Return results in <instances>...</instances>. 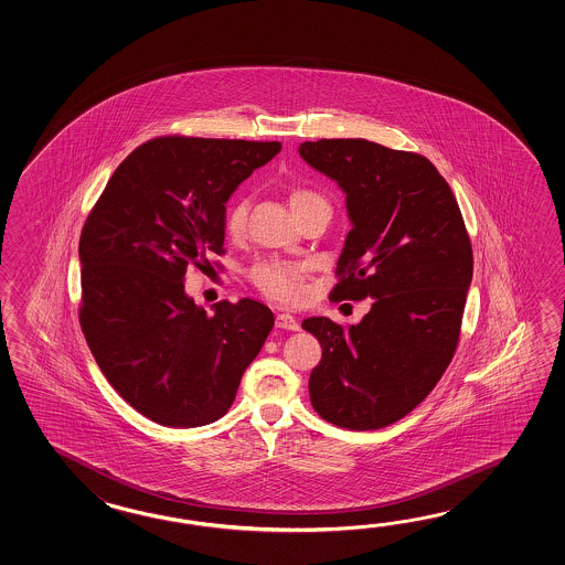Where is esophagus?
<instances>
[{"label":"esophagus","instance_id":"obj_1","mask_svg":"<svg viewBox=\"0 0 565 565\" xmlns=\"http://www.w3.org/2000/svg\"><path fill=\"white\" fill-rule=\"evenodd\" d=\"M277 327L278 329H287V331H299V321L288 312H280V315H277Z\"/></svg>","mask_w":565,"mask_h":565}]
</instances>
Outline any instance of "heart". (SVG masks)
I'll return each instance as SVG.
<instances>
[{
    "instance_id": "obj_1",
    "label": "heart",
    "mask_w": 565,
    "mask_h": 565,
    "mask_svg": "<svg viewBox=\"0 0 565 565\" xmlns=\"http://www.w3.org/2000/svg\"><path fill=\"white\" fill-rule=\"evenodd\" d=\"M290 207L297 214L300 210L309 207L312 204H327L321 193L312 192L307 188H295L290 195ZM329 205V204H327ZM248 210H250V202L246 195H238L232 204H230L228 212H226V220H224V228L228 232L230 236H242L246 230V222H248ZM248 277L253 280L254 287L263 290L266 297L273 299L297 300L300 297V282H302V273L299 266L290 265L285 260H266V263H258L250 268Z\"/></svg>"
}]
</instances>
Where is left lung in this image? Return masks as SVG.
I'll return each instance as SVG.
<instances>
[{
	"label": "left lung",
	"mask_w": 565,
	"mask_h": 565,
	"mask_svg": "<svg viewBox=\"0 0 565 565\" xmlns=\"http://www.w3.org/2000/svg\"><path fill=\"white\" fill-rule=\"evenodd\" d=\"M312 169L345 193L349 230L331 299L372 297L358 324L302 321L323 355L309 377L315 412L349 430L404 418L455 355L472 280L457 198L424 156L365 139L300 143Z\"/></svg>",
	"instance_id": "1"
}]
</instances>
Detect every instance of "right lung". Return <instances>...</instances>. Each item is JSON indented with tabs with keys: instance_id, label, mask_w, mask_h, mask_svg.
Listing matches in <instances>:
<instances>
[{
	"instance_id": "1",
	"label": "right lung",
	"mask_w": 565,
	"mask_h": 565,
	"mask_svg": "<svg viewBox=\"0 0 565 565\" xmlns=\"http://www.w3.org/2000/svg\"><path fill=\"white\" fill-rule=\"evenodd\" d=\"M278 141L157 137L108 180L81 234V327L119 396L169 428L212 424L275 324L253 299L207 315L185 295L188 266L224 254L226 202Z\"/></svg>"
}]
</instances>
